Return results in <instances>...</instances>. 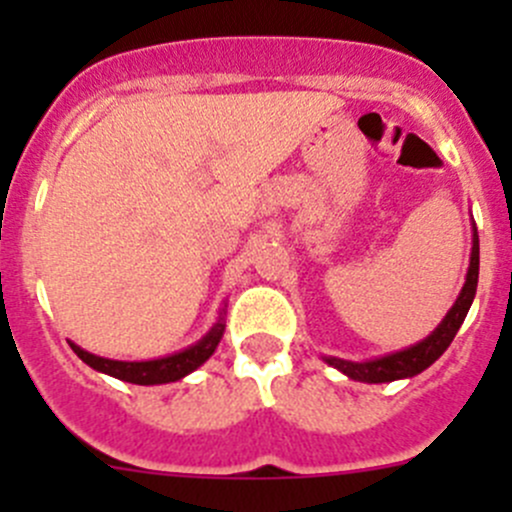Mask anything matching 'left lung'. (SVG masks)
I'll use <instances>...</instances> for the list:
<instances>
[{"label":"left lung","mask_w":512,"mask_h":512,"mask_svg":"<svg viewBox=\"0 0 512 512\" xmlns=\"http://www.w3.org/2000/svg\"><path fill=\"white\" fill-rule=\"evenodd\" d=\"M478 265H480V247H478V230L473 225V247H471V267H468L466 285H463L461 294H458L456 304L448 309V314L443 317V322L428 334L423 342L414 344L409 349H401V352L379 356V359L371 361H347L337 359V356H324L329 366L339 369L342 374H347L354 381H366V384H384V381H396V379H411V376L421 374L423 369L433 364L448 347H451L453 337L461 329L463 319H466L468 309H471L473 297H476L478 287Z\"/></svg>","instance_id":"left-lung-1"}]
</instances>
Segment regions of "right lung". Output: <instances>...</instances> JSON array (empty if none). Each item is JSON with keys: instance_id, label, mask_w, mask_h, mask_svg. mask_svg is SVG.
Instances as JSON below:
<instances>
[{"instance_id": "1", "label": "right lung", "mask_w": 512, "mask_h": 512, "mask_svg": "<svg viewBox=\"0 0 512 512\" xmlns=\"http://www.w3.org/2000/svg\"><path fill=\"white\" fill-rule=\"evenodd\" d=\"M223 332H225V309L220 312L218 322L213 324V329H210L198 344H193V347L183 349V352L178 354L163 356V359H151V361L103 359V356H96L86 352V349L76 347L74 342H71V349H74L81 361H86L91 369L101 371V374L128 381V384L153 386V384H170V381L183 379V376H188L190 371L198 369L200 364H205V361L213 356L215 349H218L220 339H223Z\"/></svg>"}]
</instances>
